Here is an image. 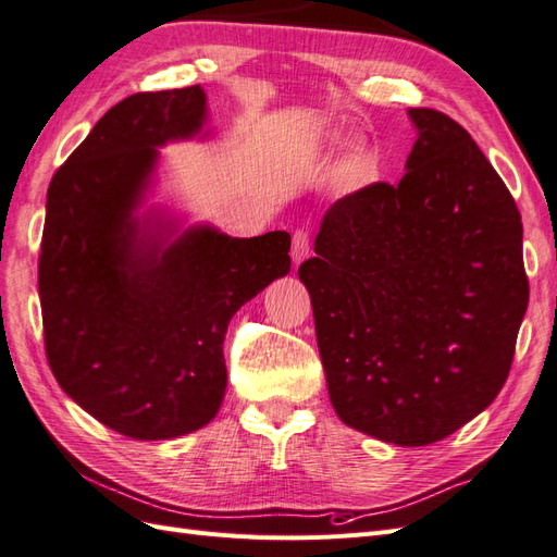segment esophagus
Wrapping results in <instances>:
<instances>
[{"label": "esophagus", "instance_id": "34e87169", "mask_svg": "<svg viewBox=\"0 0 557 557\" xmlns=\"http://www.w3.org/2000/svg\"><path fill=\"white\" fill-rule=\"evenodd\" d=\"M290 256L295 264H301L309 256H311V242H309V234L305 230H297L293 234V246H290Z\"/></svg>", "mask_w": 557, "mask_h": 557}]
</instances>
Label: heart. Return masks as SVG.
<instances>
[{"label": "heart", "mask_w": 557, "mask_h": 557, "mask_svg": "<svg viewBox=\"0 0 557 557\" xmlns=\"http://www.w3.org/2000/svg\"><path fill=\"white\" fill-rule=\"evenodd\" d=\"M367 166H369V160H367V156H364V150H358V153H352V158H350V162H348V174H350V178H356V181L364 178Z\"/></svg>", "instance_id": "obj_1"}]
</instances>
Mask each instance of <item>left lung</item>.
I'll return each instance as SVG.
<instances>
[{
    "mask_svg": "<svg viewBox=\"0 0 557 557\" xmlns=\"http://www.w3.org/2000/svg\"><path fill=\"white\" fill-rule=\"evenodd\" d=\"M409 117L407 174L334 201L299 281L336 416L428 446L502 391L530 285L518 207L476 141L442 111Z\"/></svg>",
    "mask_w": 557,
    "mask_h": 557,
    "instance_id": "1",
    "label": "left lung"
}]
</instances>
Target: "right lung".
Masks as SVG:
<instances>
[{
	"label": "right lung",
	"mask_w": 557,
	"mask_h": 557,
	"mask_svg": "<svg viewBox=\"0 0 557 557\" xmlns=\"http://www.w3.org/2000/svg\"><path fill=\"white\" fill-rule=\"evenodd\" d=\"M207 123L199 86L137 92L109 109L46 197L39 299L46 358L62 391L129 440L190 434L227 385L232 315L290 272V234L181 230L150 207L160 150Z\"/></svg>",
	"instance_id": "add662e5"
}]
</instances>
